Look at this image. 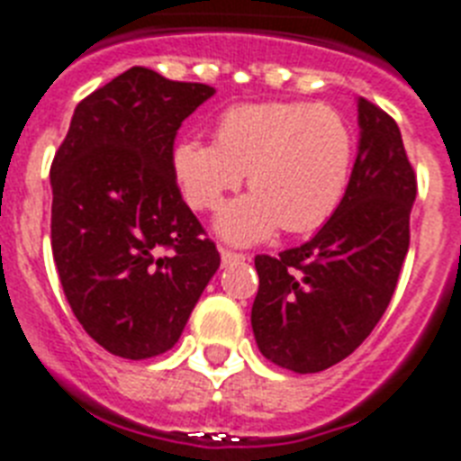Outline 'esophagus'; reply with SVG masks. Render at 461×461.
Listing matches in <instances>:
<instances>
[{"label":"esophagus","instance_id":"obj_1","mask_svg":"<svg viewBox=\"0 0 461 461\" xmlns=\"http://www.w3.org/2000/svg\"><path fill=\"white\" fill-rule=\"evenodd\" d=\"M221 261H223V266H230V264H235V261H245V254L230 252V249H223L221 247Z\"/></svg>","mask_w":461,"mask_h":461}]
</instances>
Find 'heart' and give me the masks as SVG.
<instances>
[{
    "label": "heart",
    "instance_id": "b5f03b06",
    "mask_svg": "<svg viewBox=\"0 0 461 461\" xmlns=\"http://www.w3.org/2000/svg\"><path fill=\"white\" fill-rule=\"evenodd\" d=\"M174 174L190 207L214 209L247 171L252 193L216 216V230L235 245L308 233L334 214L348 188L353 131L330 105L245 103L216 120V143L184 139L174 148Z\"/></svg>",
    "mask_w": 461,
    "mask_h": 461
}]
</instances>
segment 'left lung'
I'll list each match as a JSON object with an SVG mask.
<instances>
[{"mask_svg":"<svg viewBox=\"0 0 461 461\" xmlns=\"http://www.w3.org/2000/svg\"><path fill=\"white\" fill-rule=\"evenodd\" d=\"M358 127V158L330 221L302 247L254 258L258 351L299 375L332 367L370 337L410 247L417 176L401 129L367 98Z\"/></svg>","mask_w":461,"mask_h":461,"instance_id":"1","label":"left lung"}]
</instances>
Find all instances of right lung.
<instances>
[{"label": "right lung", "instance_id": "obj_1", "mask_svg": "<svg viewBox=\"0 0 461 461\" xmlns=\"http://www.w3.org/2000/svg\"><path fill=\"white\" fill-rule=\"evenodd\" d=\"M214 86L129 68L75 108L51 165V249L72 313L113 356L176 344L221 257L181 197L174 139Z\"/></svg>", "mask_w": 461, "mask_h": 461}]
</instances>
